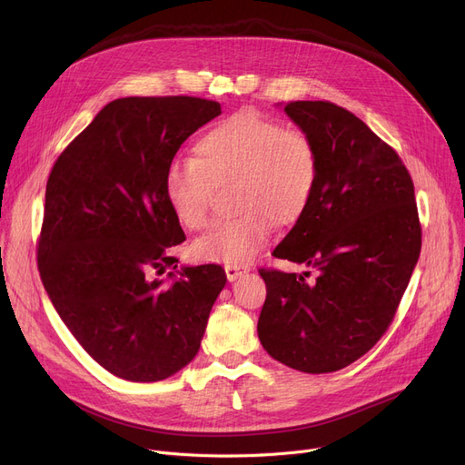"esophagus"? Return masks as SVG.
Wrapping results in <instances>:
<instances>
[{
    "instance_id": "34e87169",
    "label": "esophagus",
    "mask_w": 465,
    "mask_h": 465,
    "mask_svg": "<svg viewBox=\"0 0 465 465\" xmlns=\"http://www.w3.org/2000/svg\"><path fill=\"white\" fill-rule=\"evenodd\" d=\"M224 272H226L228 281H235L242 273H247V267L245 265H235V263H226L224 265Z\"/></svg>"
}]
</instances>
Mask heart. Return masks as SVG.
I'll list each match as a JSON object with an SVG mask.
<instances>
[{
	"mask_svg": "<svg viewBox=\"0 0 465 465\" xmlns=\"http://www.w3.org/2000/svg\"><path fill=\"white\" fill-rule=\"evenodd\" d=\"M195 156L173 158L163 173L171 213L188 230L209 223L216 184L235 181V216L220 220L195 242L209 262L245 263L272 239L275 224H294L312 202L321 153L302 128L256 109L214 122L193 144Z\"/></svg>",
	"mask_w": 465,
	"mask_h": 465,
	"instance_id": "b5f03b06",
	"label": "heart"
}]
</instances>
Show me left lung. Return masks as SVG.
Segmentation results:
<instances>
[{
	"instance_id": "left-lung-1",
	"label": "left lung",
	"mask_w": 465,
	"mask_h": 465,
	"mask_svg": "<svg viewBox=\"0 0 465 465\" xmlns=\"http://www.w3.org/2000/svg\"><path fill=\"white\" fill-rule=\"evenodd\" d=\"M319 146L312 202L273 251L305 273L262 267V347L292 370L347 368L392 324L422 247L414 184L398 153L331 102H290Z\"/></svg>"
}]
</instances>
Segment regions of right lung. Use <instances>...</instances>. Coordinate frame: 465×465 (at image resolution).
Here are the masks:
<instances>
[{
	"mask_svg": "<svg viewBox=\"0 0 465 465\" xmlns=\"http://www.w3.org/2000/svg\"><path fill=\"white\" fill-rule=\"evenodd\" d=\"M192 95L120 97L54 162L37 241L43 286L81 347L109 373L154 382L198 354L226 273L216 263L158 279L186 239L163 193L181 144L218 116Z\"/></svg>",
	"mask_w": 465,
	"mask_h": 465,
	"instance_id": "obj_1",
	"label": "right lung"
}]
</instances>
